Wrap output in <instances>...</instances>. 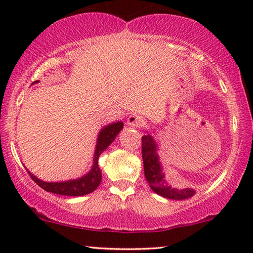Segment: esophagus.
<instances>
[{
	"label": "esophagus",
	"instance_id": "esophagus-1",
	"mask_svg": "<svg viewBox=\"0 0 253 253\" xmlns=\"http://www.w3.org/2000/svg\"><path fill=\"white\" fill-rule=\"evenodd\" d=\"M144 124H145L144 118L138 116V115H130L129 118H128V121H127V125L132 127V128L140 127V126H143Z\"/></svg>",
	"mask_w": 253,
	"mask_h": 253
}]
</instances>
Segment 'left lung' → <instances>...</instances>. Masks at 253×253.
I'll use <instances>...</instances> for the list:
<instances>
[{
	"label": "left lung",
	"mask_w": 253,
	"mask_h": 253,
	"mask_svg": "<svg viewBox=\"0 0 253 253\" xmlns=\"http://www.w3.org/2000/svg\"><path fill=\"white\" fill-rule=\"evenodd\" d=\"M142 156L145 177L155 193L170 200H185L195 194V191L192 188L178 190L169 185L158 160L156 143L151 135H144L142 137Z\"/></svg>",
	"instance_id": "8db88e82"
}]
</instances>
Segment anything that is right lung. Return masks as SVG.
<instances>
[{
    "label": "right lung",
    "instance_id": "right-lung-1",
    "mask_svg": "<svg viewBox=\"0 0 253 253\" xmlns=\"http://www.w3.org/2000/svg\"><path fill=\"white\" fill-rule=\"evenodd\" d=\"M123 122H117L110 124L100 130L97 139L95 156H93V165L89 173L84 175L83 177L70 179V181L66 182H43L27 169L28 173L38 185L46 192H51V193L67 196H83L91 193L99 186L101 182V170L98 166V160H99L100 154L114 142V139L116 138L119 131L123 129Z\"/></svg>",
    "mask_w": 253,
    "mask_h": 253
}]
</instances>
